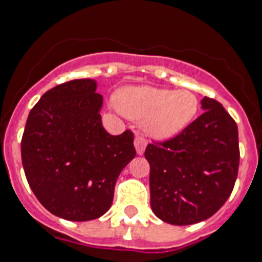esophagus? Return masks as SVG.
<instances>
[{
  "label": "esophagus",
  "mask_w": 262,
  "mask_h": 262,
  "mask_svg": "<svg viewBox=\"0 0 262 262\" xmlns=\"http://www.w3.org/2000/svg\"><path fill=\"white\" fill-rule=\"evenodd\" d=\"M146 145L147 141L142 136H136V138H134V146H136V150H137V154H140V156L144 154Z\"/></svg>",
  "instance_id": "esophagus-1"
}]
</instances>
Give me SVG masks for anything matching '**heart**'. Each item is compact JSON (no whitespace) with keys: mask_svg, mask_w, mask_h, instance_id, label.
Returning a JSON list of instances; mask_svg holds the SVG:
<instances>
[{"mask_svg":"<svg viewBox=\"0 0 262 262\" xmlns=\"http://www.w3.org/2000/svg\"><path fill=\"white\" fill-rule=\"evenodd\" d=\"M115 101L126 117L144 120L145 132L156 138H170L183 132L199 111V100L187 90L129 87L118 91Z\"/></svg>","mask_w":262,"mask_h":262,"instance_id":"heart-1","label":"heart"}]
</instances>
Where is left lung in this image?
I'll return each mask as SVG.
<instances>
[{
  "label": "left lung",
  "instance_id": "obj_1",
  "mask_svg": "<svg viewBox=\"0 0 262 262\" xmlns=\"http://www.w3.org/2000/svg\"><path fill=\"white\" fill-rule=\"evenodd\" d=\"M204 109L183 132L147 145L150 206L172 226L208 219L226 203L237 178L240 150L235 120L222 104L206 97Z\"/></svg>",
  "mask_w": 262,
  "mask_h": 262
}]
</instances>
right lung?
<instances>
[{"label":"right lung","instance_id":"right-lung-1","mask_svg":"<svg viewBox=\"0 0 262 262\" xmlns=\"http://www.w3.org/2000/svg\"><path fill=\"white\" fill-rule=\"evenodd\" d=\"M96 88L92 79H76L47 91L22 136V165L34 195L71 222L97 219L111 208L118 175L136 157L130 130L112 136L104 129Z\"/></svg>","mask_w":262,"mask_h":262}]
</instances>
